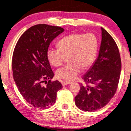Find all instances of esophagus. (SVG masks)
Masks as SVG:
<instances>
[{
	"mask_svg": "<svg viewBox=\"0 0 131 131\" xmlns=\"http://www.w3.org/2000/svg\"><path fill=\"white\" fill-rule=\"evenodd\" d=\"M61 83H62V85H63V86H64V85H67L70 84V83H71V82H68V81H63V82H61Z\"/></svg>",
	"mask_w": 131,
	"mask_h": 131,
	"instance_id": "esophagus-1",
	"label": "esophagus"
}]
</instances>
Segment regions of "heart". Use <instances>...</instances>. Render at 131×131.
Listing matches in <instances>:
<instances>
[{"label": "heart", "instance_id": "heart-1", "mask_svg": "<svg viewBox=\"0 0 131 131\" xmlns=\"http://www.w3.org/2000/svg\"><path fill=\"white\" fill-rule=\"evenodd\" d=\"M58 48H49L47 58L54 67H60L68 57V64L59 69L57 78L72 80L94 63L99 48L98 38L93 33H73L62 38L57 43Z\"/></svg>", "mask_w": 131, "mask_h": 131}]
</instances>
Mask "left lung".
I'll list each match as a JSON object with an SVG mask.
<instances>
[{
  "label": "left lung",
  "mask_w": 131,
  "mask_h": 131,
  "mask_svg": "<svg viewBox=\"0 0 131 131\" xmlns=\"http://www.w3.org/2000/svg\"><path fill=\"white\" fill-rule=\"evenodd\" d=\"M102 41L99 53L93 65L83 76L75 97V104L83 111L95 112L105 106L117 91L121 70L117 46L108 32L101 28Z\"/></svg>",
  "instance_id": "left-lung-1"
}]
</instances>
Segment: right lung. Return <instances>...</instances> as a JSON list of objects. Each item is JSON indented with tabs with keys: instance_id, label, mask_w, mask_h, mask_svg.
Listing matches in <instances>:
<instances>
[{
	"instance_id": "right-lung-1",
	"label": "right lung",
	"mask_w": 131,
	"mask_h": 131,
	"mask_svg": "<svg viewBox=\"0 0 131 131\" xmlns=\"http://www.w3.org/2000/svg\"><path fill=\"white\" fill-rule=\"evenodd\" d=\"M57 26L38 24L21 36L12 56L14 80L25 101L36 108L44 109L55 104L57 93L63 88L59 81H51L54 73L47 58L53 40L64 31ZM47 84L43 86V83Z\"/></svg>"
}]
</instances>
